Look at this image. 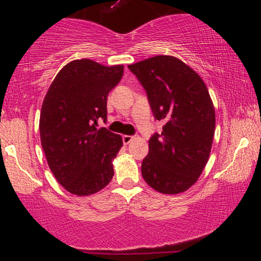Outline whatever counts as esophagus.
<instances>
[{
  "mask_svg": "<svg viewBox=\"0 0 261 261\" xmlns=\"http://www.w3.org/2000/svg\"><path fill=\"white\" fill-rule=\"evenodd\" d=\"M132 140H133V137H130V135H123L122 137V141L124 145H128Z\"/></svg>",
  "mask_w": 261,
  "mask_h": 261,
  "instance_id": "esophagus-1",
  "label": "esophagus"
}]
</instances>
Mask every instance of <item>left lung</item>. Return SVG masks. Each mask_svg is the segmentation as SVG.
Wrapping results in <instances>:
<instances>
[{
  "label": "left lung",
  "mask_w": 261,
  "mask_h": 261,
  "mask_svg": "<svg viewBox=\"0 0 261 261\" xmlns=\"http://www.w3.org/2000/svg\"><path fill=\"white\" fill-rule=\"evenodd\" d=\"M147 92L162 134L149 139L141 173L155 191H187L208 163L215 133V109L199 74L173 56L159 55L128 65Z\"/></svg>",
  "instance_id": "obj_1"
}]
</instances>
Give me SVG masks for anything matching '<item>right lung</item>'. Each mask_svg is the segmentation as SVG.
<instances>
[{"instance_id":"right-lung-1","label":"right lung","mask_w":261,"mask_h":261,"mask_svg":"<svg viewBox=\"0 0 261 261\" xmlns=\"http://www.w3.org/2000/svg\"><path fill=\"white\" fill-rule=\"evenodd\" d=\"M122 76L123 65L77 59L59 71L46 92L41 146L53 176L70 194L90 196L112 180L122 138L97 128V121L107 120V97Z\"/></svg>"}]
</instances>
